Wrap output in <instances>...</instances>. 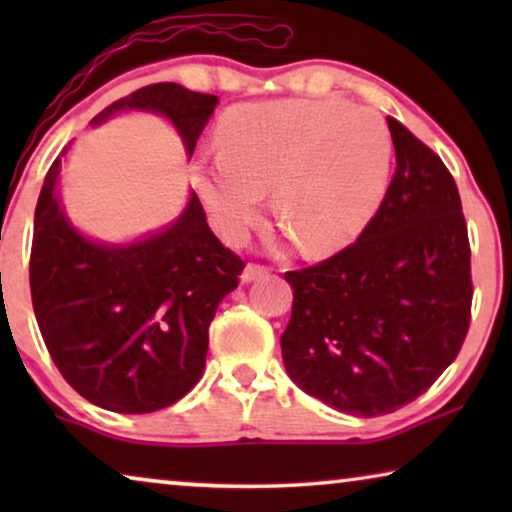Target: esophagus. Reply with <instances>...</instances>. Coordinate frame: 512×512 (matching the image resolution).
Returning a JSON list of instances; mask_svg holds the SVG:
<instances>
[{
    "instance_id": "obj_1",
    "label": "esophagus",
    "mask_w": 512,
    "mask_h": 512,
    "mask_svg": "<svg viewBox=\"0 0 512 512\" xmlns=\"http://www.w3.org/2000/svg\"><path fill=\"white\" fill-rule=\"evenodd\" d=\"M268 272H270V268H265V265L249 263L247 268L242 270V275H240V282H242V284L256 282V279H261V277H268Z\"/></svg>"
}]
</instances>
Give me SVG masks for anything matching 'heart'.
Wrapping results in <instances>:
<instances>
[{"label": "heart", "mask_w": 512, "mask_h": 512, "mask_svg": "<svg viewBox=\"0 0 512 512\" xmlns=\"http://www.w3.org/2000/svg\"><path fill=\"white\" fill-rule=\"evenodd\" d=\"M219 158L193 167L216 233L244 240L270 191L272 214L305 254L340 249L380 205L391 139L368 109L338 100L240 104L216 128Z\"/></svg>", "instance_id": "obj_1"}]
</instances>
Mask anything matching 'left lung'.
I'll use <instances>...</instances> for the list:
<instances>
[{
    "instance_id": "left-lung-1",
    "label": "left lung",
    "mask_w": 512,
    "mask_h": 512,
    "mask_svg": "<svg viewBox=\"0 0 512 512\" xmlns=\"http://www.w3.org/2000/svg\"><path fill=\"white\" fill-rule=\"evenodd\" d=\"M394 179L359 240L293 289L286 373L305 394L356 417L389 415L457 359L471 324V247L450 170L396 118Z\"/></svg>"
}]
</instances>
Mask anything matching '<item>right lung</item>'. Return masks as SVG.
<instances>
[{
  "mask_svg": "<svg viewBox=\"0 0 512 512\" xmlns=\"http://www.w3.org/2000/svg\"><path fill=\"white\" fill-rule=\"evenodd\" d=\"M219 97L153 83L100 111H151L177 128L191 158ZM41 186L30 256L34 317L62 377L104 410L144 415L186 396L205 370L209 324L244 261L223 247L191 193L170 226L132 244L81 235L62 209V156Z\"/></svg>",
  "mask_w": 512,
  "mask_h": 512,
  "instance_id": "1",
  "label": "right lung"
}]
</instances>
